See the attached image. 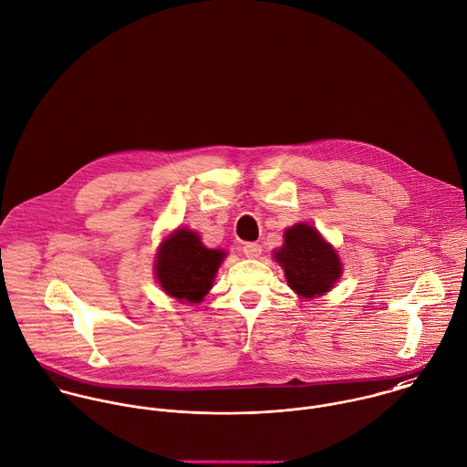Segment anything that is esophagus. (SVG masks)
<instances>
[{
    "mask_svg": "<svg viewBox=\"0 0 467 467\" xmlns=\"http://www.w3.org/2000/svg\"><path fill=\"white\" fill-rule=\"evenodd\" d=\"M244 254H245L247 258H258V256L262 254V245L256 244V242H247V244L244 245Z\"/></svg>",
    "mask_w": 467,
    "mask_h": 467,
    "instance_id": "esophagus-1",
    "label": "esophagus"
}]
</instances>
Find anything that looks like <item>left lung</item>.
<instances>
[{
  "label": "left lung",
  "mask_w": 467,
  "mask_h": 467,
  "mask_svg": "<svg viewBox=\"0 0 467 467\" xmlns=\"http://www.w3.org/2000/svg\"><path fill=\"white\" fill-rule=\"evenodd\" d=\"M292 290L303 297H316L332 288L341 276V262L330 244L308 223L285 231V244L275 253Z\"/></svg>",
  "instance_id": "obj_1"
}]
</instances>
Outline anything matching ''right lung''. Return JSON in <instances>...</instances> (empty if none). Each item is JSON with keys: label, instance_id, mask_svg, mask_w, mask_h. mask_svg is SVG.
I'll return each instance as SVG.
<instances>
[{"label": "right lung", "instance_id": "right-lung-1", "mask_svg": "<svg viewBox=\"0 0 467 467\" xmlns=\"http://www.w3.org/2000/svg\"><path fill=\"white\" fill-rule=\"evenodd\" d=\"M223 258L222 251L203 247L196 233L179 229L161 245L155 267L157 280L166 294L200 303L213 286Z\"/></svg>", "mask_w": 467, "mask_h": 467}]
</instances>
